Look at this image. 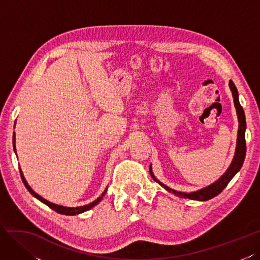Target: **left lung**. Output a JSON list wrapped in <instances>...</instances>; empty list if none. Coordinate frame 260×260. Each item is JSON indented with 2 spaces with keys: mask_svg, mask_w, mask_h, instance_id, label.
<instances>
[{
  "mask_svg": "<svg viewBox=\"0 0 260 260\" xmlns=\"http://www.w3.org/2000/svg\"><path fill=\"white\" fill-rule=\"evenodd\" d=\"M230 90L232 91L233 95V101H234V107L236 109V115H237V120H239V129H237V139H236V148H235V153L234 157L230 163L229 168L226 169V171L222 174L219 179L211 183L208 186H206L204 188H200L195 191H190V192H185V191H179L175 190L171 187L167 186L166 184H163L160 182L157 177L154 176L152 172V166L150 165L149 171L152 176V179L160 184L161 186L167 189L170 192H173L174 195L179 196L181 198H188L191 200H198V202H206V200H209L213 197H216L219 195L220 192L223 190L229 182L233 179V176L240 171L244 159H245V154H246V143H245V131H246V120H245V113H244V110L242 106L240 105V100H239V92H237V89L234 85L232 80H230L229 83Z\"/></svg>",
  "mask_w": 260,
  "mask_h": 260,
  "instance_id": "1",
  "label": "left lung"
}]
</instances>
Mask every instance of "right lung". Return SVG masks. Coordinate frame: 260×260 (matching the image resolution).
I'll return each instance as SVG.
<instances>
[{
  "mask_svg": "<svg viewBox=\"0 0 260 260\" xmlns=\"http://www.w3.org/2000/svg\"><path fill=\"white\" fill-rule=\"evenodd\" d=\"M15 123H16V122H15ZM15 142H16V138H15V133H14V136H13V147H14L15 153H16V146H15ZM19 171H20V176H21V180H23L24 185L26 186V188L28 189V191L30 192V194H31L34 197H36L37 199L40 200V202L43 203L44 205H47L48 207H50L51 209H53L54 211H56V212H58V213H61V214H66V216H75V214L83 213V212H85V211H87V210H89V209H91L92 207H94L95 205L99 204V203L101 202V199L103 198V196H105V194L107 192V189H108V187H107V188L105 189V191H103L102 194H101V196L98 197L95 200H93V202L90 203V204L85 205V206H80V207H65V206H61V205H56V204H53V203H50L49 200L44 199L43 197H41L40 195L37 194V192L28 185V183H27V181H26V179H25V176H24V174H23V171H21L20 167H19Z\"/></svg>",
  "mask_w": 260,
  "mask_h": 260,
  "instance_id": "right-lung-1",
  "label": "right lung"
}]
</instances>
